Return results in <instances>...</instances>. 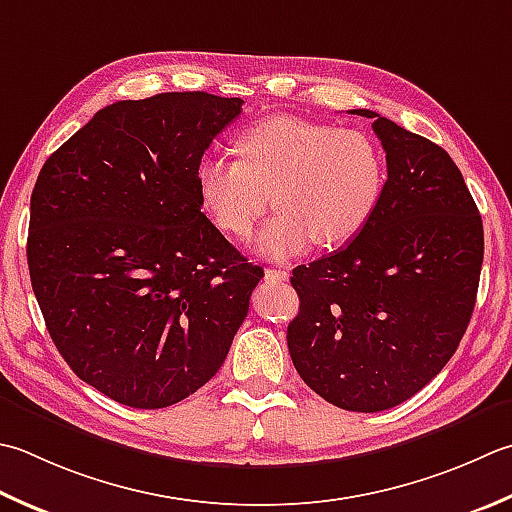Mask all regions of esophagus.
Instances as JSON below:
<instances>
[{
    "mask_svg": "<svg viewBox=\"0 0 512 512\" xmlns=\"http://www.w3.org/2000/svg\"><path fill=\"white\" fill-rule=\"evenodd\" d=\"M264 277H266V282L282 284V282H286V279H288V273H286V270H279V268H266Z\"/></svg>",
    "mask_w": 512,
    "mask_h": 512,
    "instance_id": "1",
    "label": "esophagus"
}]
</instances>
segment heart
I'll return each instance as SVG.
<instances>
[{
    "label": "heart",
    "instance_id": "obj_1",
    "mask_svg": "<svg viewBox=\"0 0 512 512\" xmlns=\"http://www.w3.org/2000/svg\"><path fill=\"white\" fill-rule=\"evenodd\" d=\"M238 159L202 155L197 195L213 224L246 237L268 206L277 213L255 248L268 259L339 248L362 233L382 202L386 157L364 130H339L299 117H266L237 137Z\"/></svg>",
    "mask_w": 512,
    "mask_h": 512
}]
</instances>
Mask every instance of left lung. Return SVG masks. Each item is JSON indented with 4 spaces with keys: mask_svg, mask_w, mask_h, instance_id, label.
<instances>
[{
    "mask_svg": "<svg viewBox=\"0 0 512 512\" xmlns=\"http://www.w3.org/2000/svg\"><path fill=\"white\" fill-rule=\"evenodd\" d=\"M373 119L388 179L370 224L290 284L299 313L288 350L326 402L379 413L419 393L453 357L475 308L484 262L482 215L442 146Z\"/></svg>",
    "mask_w": 512,
    "mask_h": 512,
    "instance_id": "1",
    "label": "left lung"
}]
</instances>
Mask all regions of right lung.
I'll return each mask as SVG.
<instances>
[{"label": "right lung", "instance_id": "right-lung-1", "mask_svg": "<svg viewBox=\"0 0 512 512\" xmlns=\"http://www.w3.org/2000/svg\"><path fill=\"white\" fill-rule=\"evenodd\" d=\"M242 104L202 90L124 99L39 170L30 284L66 364L119 404L166 408L202 388L264 277L210 224L195 184Z\"/></svg>", "mask_w": 512, "mask_h": 512}]
</instances>
